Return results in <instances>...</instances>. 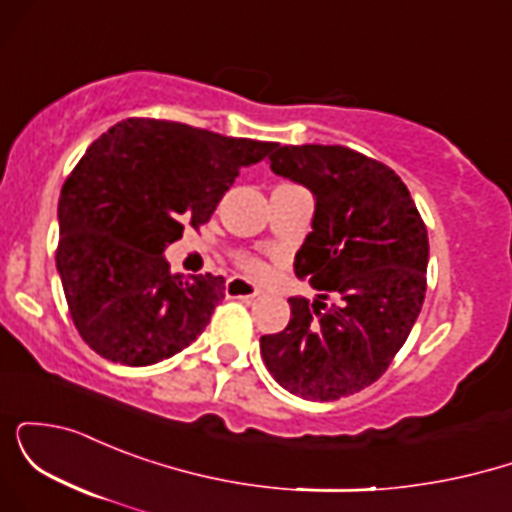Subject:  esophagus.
<instances>
[{"mask_svg":"<svg viewBox=\"0 0 512 512\" xmlns=\"http://www.w3.org/2000/svg\"><path fill=\"white\" fill-rule=\"evenodd\" d=\"M226 296L228 298H257L260 296V289L255 284H250L248 279H240V276H233L226 284Z\"/></svg>","mask_w":512,"mask_h":512,"instance_id":"34e87169","label":"esophagus"}]
</instances>
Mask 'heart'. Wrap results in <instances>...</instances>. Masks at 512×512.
I'll return each mask as SVG.
<instances>
[{
  "label": "heart",
  "mask_w": 512,
  "mask_h": 512,
  "mask_svg": "<svg viewBox=\"0 0 512 512\" xmlns=\"http://www.w3.org/2000/svg\"><path fill=\"white\" fill-rule=\"evenodd\" d=\"M245 264H248L250 272H255V274H262V272H264V267H262V264L257 262V260H248Z\"/></svg>",
  "instance_id": "1"
}]
</instances>
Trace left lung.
Returning <instances> with one entry per match:
<instances>
[{"mask_svg": "<svg viewBox=\"0 0 512 512\" xmlns=\"http://www.w3.org/2000/svg\"><path fill=\"white\" fill-rule=\"evenodd\" d=\"M272 170L308 187L313 231L296 276L322 291L291 298L289 325L264 334V366L291 395L334 402L385 373L421 313L428 233L395 170L346 146H279Z\"/></svg>", "mask_w": 512, "mask_h": 512, "instance_id": "left-lung-1", "label": "left lung"}]
</instances>
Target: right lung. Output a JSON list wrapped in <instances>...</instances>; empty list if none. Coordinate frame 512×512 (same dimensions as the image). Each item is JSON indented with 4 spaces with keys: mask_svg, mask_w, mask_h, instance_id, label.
I'll return each mask as SVG.
<instances>
[{
    "mask_svg": "<svg viewBox=\"0 0 512 512\" xmlns=\"http://www.w3.org/2000/svg\"><path fill=\"white\" fill-rule=\"evenodd\" d=\"M274 146L149 117L117 122L88 146L57 204V272L96 354L151 366L204 332L226 296L223 276L185 279L163 252L185 223H207L240 168Z\"/></svg>",
    "mask_w": 512,
    "mask_h": 512,
    "instance_id": "obj_1",
    "label": "right lung"
}]
</instances>
